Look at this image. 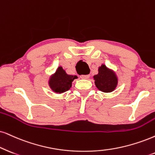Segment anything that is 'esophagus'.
Returning a JSON list of instances; mask_svg holds the SVG:
<instances>
[{
	"instance_id": "esophagus-1",
	"label": "esophagus",
	"mask_w": 155,
	"mask_h": 155,
	"mask_svg": "<svg viewBox=\"0 0 155 155\" xmlns=\"http://www.w3.org/2000/svg\"><path fill=\"white\" fill-rule=\"evenodd\" d=\"M80 77H81V79H87L89 77V74H87V75H81V76H80Z\"/></svg>"
}]
</instances>
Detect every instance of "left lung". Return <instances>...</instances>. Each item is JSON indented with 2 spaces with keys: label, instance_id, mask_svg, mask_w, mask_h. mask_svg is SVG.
<instances>
[{
  "label": "left lung",
  "instance_id": "obj_1",
  "mask_svg": "<svg viewBox=\"0 0 155 155\" xmlns=\"http://www.w3.org/2000/svg\"><path fill=\"white\" fill-rule=\"evenodd\" d=\"M93 79L97 89L105 93L114 91L118 84L116 73L104 64L98 68V74L94 76Z\"/></svg>",
  "mask_w": 155,
  "mask_h": 155
}]
</instances>
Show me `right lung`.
<instances>
[{"label":"right lung","instance_id":"1","mask_svg":"<svg viewBox=\"0 0 155 155\" xmlns=\"http://www.w3.org/2000/svg\"><path fill=\"white\" fill-rule=\"evenodd\" d=\"M76 79H78L77 76L66 74L61 66H58L55 73L50 76L48 81V86L54 93L62 94L70 89L72 82Z\"/></svg>","mask_w":155,"mask_h":155}]
</instances>
